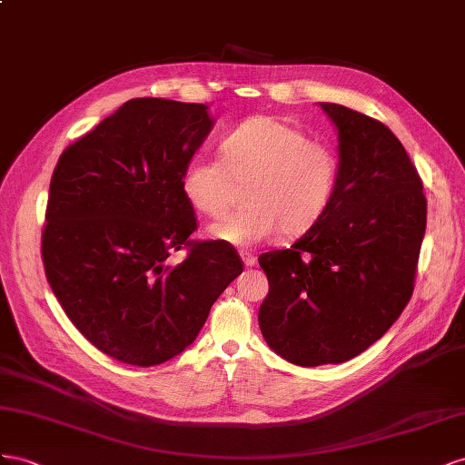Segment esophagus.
<instances>
[{
  "mask_svg": "<svg viewBox=\"0 0 465 465\" xmlns=\"http://www.w3.org/2000/svg\"><path fill=\"white\" fill-rule=\"evenodd\" d=\"M242 259H243V264L245 267H253V264L257 262V257L253 253H249V251H242Z\"/></svg>",
  "mask_w": 465,
  "mask_h": 465,
  "instance_id": "obj_1",
  "label": "esophagus"
}]
</instances>
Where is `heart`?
I'll return each instance as SVG.
<instances>
[{
    "mask_svg": "<svg viewBox=\"0 0 465 465\" xmlns=\"http://www.w3.org/2000/svg\"><path fill=\"white\" fill-rule=\"evenodd\" d=\"M222 157L196 155L181 177L189 204L204 216H222L235 183H247L245 208L212 223L208 233L233 247H255L272 237L308 232L333 203L339 153L274 116H253L220 143Z\"/></svg>",
    "mask_w": 465,
    "mask_h": 465,
    "instance_id": "heart-1",
    "label": "heart"
}]
</instances>
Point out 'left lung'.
<instances>
[{
  "mask_svg": "<svg viewBox=\"0 0 465 465\" xmlns=\"http://www.w3.org/2000/svg\"><path fill=\"white\" fill-rule=\"evenodd\" d=\"M339 130L341 179L325 214L290 249L259 257V327L298 366L339 364L395 323L415 288L427 198L417 167L376 118L320 103Z\"/></svg>",
  "mask_w": 465,
  "mask_h": 465,
  "instance_id": "1",
  "label": "left lung"
}]
</instances>
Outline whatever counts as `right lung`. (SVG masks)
<instances>
[{
  "instance_id": "right-lung-1",
  "label": "right lung",
  "mask_w": 465,
  "mask_h": 465,
  "mask_svg": "<svg viewBox=\"0 0 465 465\" xmlns=\"http://www.w3.org/2000/svg\"><path fill=\"white\" fill-rule=\"evenodd\" d=\"M208 107L130 99L65 148L50 181L43 262L70 322L93 347L155 366L196 339L243 271L223 242H193L181 177L212 130ZM184 246L188 257L166 262Z\"/></svg>"
}]
</instances>
